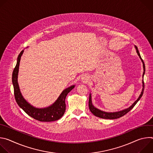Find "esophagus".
<instances>
[{"label":"esophagus","mask_w":153,"mask_h":153,"mask_svg":"<svg viewBox=\"0 0 153 153\" xmlns=\"http://www.w3.org/2000/svg\"><path fill=\"white\" fill-rule=\"evenodd\" d=\"M82 81H83V82H87V81L88 80V78L85 77H83V78L82 79Z\"/></svg>","instance_id":"1"}]
</instances>
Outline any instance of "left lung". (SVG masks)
I'll return each instance as SVG.
<instances>
[{"instance_id": "left-lung-1", "label": "left lung", "mask_w": 153, "mask_h": 153, "mask_svg": "<svg viewBox=\"0 0 153 153\" xmlns=\"http://www.w3.org/2000/svg\"><path fill=\"white\" fill-rule=\"evenodd\" d=\"M136 50V52L138 54V56H139V58L140 59L142 63H143V75H142V77L143 78L145 73V66L144 62L142 60V59L141 58V56L140 55V53L139 52L138 48L135 45L134 46ZM143 90H144V82H143V79H142V90L140 93V96H139L138 99L131 105L129 107H128V108L124 109V110H122V111H116V112H105L103 111H102L99 109L96 108L92 103V99H91V94H90V97H89V108L90 111L96 117H100V118H102V119H118L120 118L122 116H123L124 115H125L127 113H128L131 110H132L133 108V107L136 105V104L138 102V101L140 100V99L142 97L143 93Z\"/></svg>"}]
</instances>
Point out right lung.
Returning <instances> with one entry per match:
<instances>
[{"label":"right lung","instance_id":"1","mask_svg":"<svg viewBox=\"0 0 153 153\" xmlns=\"http://www.w3.org/2000/svg\"><path fill=\"white\" fill-rule=\"evenodd\" d=\"M24 50H22L19 54L17 63L13 72L12 82L14 87V93L16 101L18 105L30 116L40 122H52L60 119L64 114L66 105L65 98L75 85H71L68 88L65 89L60 94L57 99L51 105L45 108H36L28 103L22 94L17 81L18 73L21 56H22Z\"/></svg>","mask_w":153,"mask_h":153}]
</instances>
